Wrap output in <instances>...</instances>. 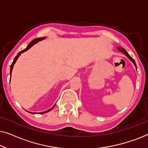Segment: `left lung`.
Here are the masks:
<instances>
[{
	"mask_svg": "<svg viewBox=\"0 0 148 148\" xmlns=\"http://www.w3.org/2000/svg\"><path fill=\"white\" fill-rule=\"evenodd\" d=\"M117 49L119 50V51H120L121 52H123V53H124L125 54H126V56H127V57H128L129 59H130L131 61L133 62V64H134V65L135 66V67H136V69H137V66H136V64H135V62L134 59H133V58L131 57V56L129 55L128 53H127V51L124 49V48H121V47H117Z\"/></svg>",
	"mask_w": 148,
	"mask_h": 148,
	"instance_id": "obj_1",
	"label": "left lung"
}]
</instances>
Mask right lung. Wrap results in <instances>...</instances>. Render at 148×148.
<instances>
[{
	"instance_id": "right-lung-1",
	"label": "right lung",
	"mask_w": 148,
	"mask_h": 148,
	"mask_svg": "<svg viewBox=\"0 0 148 148\" xmlns=\"http://www.w3.org/2000/svg\"><path fill=\"white\" fill-rule=\"evenodd\" d=\"M44 39H45V37H44V38H36V39H34V40H32V41L30 42V43L28 44V46H27V48H25V49H24V50H21V51H20L19 53L17 54V55L15 56V59H14V60H13V62H12V64H11V68H10V74L11 75V73H12V70H13V66H14V64H15V62L17 61V58H19V56L21 55V53H23V52H25V51H27V50H29L30 48L32 47V46L33 45H34V44H36V43H38V42H40V41H41V40H44ZM54 106H55V105H54L51 108H50L49 110H46V111H44V112H40V114H44V113H46V112H48V111H50V110H51L52 108H54ZM29 113H32V114H35V113H34V112H29Z\"/></svg>"
}]
</instances>
